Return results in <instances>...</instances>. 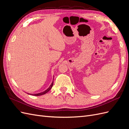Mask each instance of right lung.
I'll return each instance as SVG.
<instances>
[{
	"label": "right lung",
	"mask_w": 129,
	"mask_h": 129,
	"mask_svg": "<svg viewBox=\"0 0 129 129\" xmlns=\"http://www.w3.org/2000/svg\"><path fill=\"white\" fill-rule=\"evenodd\" d=\"M53 85V82L52 83V84H50L49 87L46 90L44 91H43V92H40V93H28V94H29V95H33V96H40V95H44V94H45V93H46L47 92H48L50 90L52 89Z\"/></svg>",
	"instance_id": "add662e5"
}]
</instances>
